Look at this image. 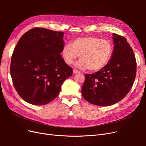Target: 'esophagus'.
Instances as JSON below:
<instances>
[{
    "instance_id": "obj_1",
    "label": "esophagus",
    "mask_w": 146,
    "mask_h": 146,
    "mask_svg": "<svg viewBox=\"0 0 146 146\" xmlns=\"http://www.w3.org/2000/svg\"><path fill=\"white\" fill-rule=\"evenodd\" d=\"M73 73H74V74H76L80 73V72L79 71V70H77V69H73Z\"/></svg>"
}]
</instances>
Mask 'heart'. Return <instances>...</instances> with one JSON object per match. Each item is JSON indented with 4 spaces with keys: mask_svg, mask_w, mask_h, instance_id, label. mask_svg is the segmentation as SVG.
Listing matches in <instances>:
<instances>
[{
    "mask_svg": "<svg viewBox=\"0 0 146 146\" xmlns=\"http://www.w3.org/2000/svg\"><path fill=\"white\" fill-rule=\"evenodd\" d=\"M113 53V45L111 41L95 36L77 38L70 44H64L61 50V55L66 63L73 64L79 56L80 60L76 66L91 71L104 68L111 59Z\"/></svg>",
    "mask_w": 146,
    "mask_h": 146,
    "instance_id": "b5f03b06",
    "label": "heart"
}]
</instances>
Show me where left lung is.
Returning a JSON list of instances; mask_svg holds the SVG:
<instances>
[{"label": "left lung", "mask_w": 146, "mask_h": 146, "mask_svg": "<svg viewBox=\"0 0 146 146\" xmlns=\"http://www.w3.org/2000/svg\"><path fill=\"white\" fill-rule=\"evenodd\" d=\"M113 53L104 68L86 74L82 94L90 104L105 107L117 103L129 93L134 83L136 62L127 39L113 33Z\"/></svg>", "instance_id": "1"}]
</instances>
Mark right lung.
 I'll return each mask as SVG.
<instances>
[{"label":"right lung","instance_id":"right-lung-1","mask_svg":"<svg viewBox=\"0 0 146 146\" xmlns=\"http://www.w3.org/2000/svg\"><path fill=\"white\" fill-rule=\"evenodd\" d=\"M63 32L34 28L21 37L13 51L10 74L17 93L27 103L43 105L55 99L72 69L61 55Z\"/></svg>","mask_w":146,"mask_h":146}]
</instances>
